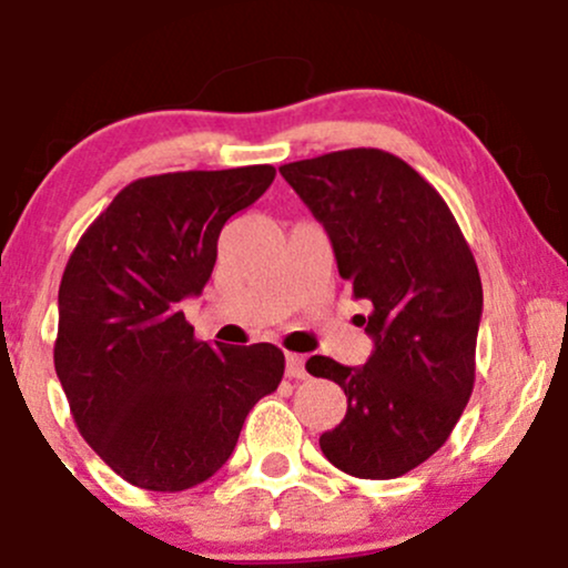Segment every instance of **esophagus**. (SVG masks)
Wrapping results in <instances>:
<instances>
[{
  "instance_id": "1",
  "label": "esophagus",
  "mask_w": 568,
  "mask_h": 568,
  "mask_svg": "<svg viewBox=\"0 0 568 568\" xmlns=\"http://www.w3.org/2000/svg\"><path fill=\"white\" fill-rule=\"evenodd\" d=\"M285 376H288V379H304L306 371L302 355H296V352H288V355H285Z\"/></svg>"
}]
</instances>
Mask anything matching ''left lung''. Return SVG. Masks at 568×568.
I'll return each mask as SVG.
<instances>
[{"mask_svg":"<svg viewBox=\"0 0 568 568\" xmlns=\"http://www.w3.org/2000/svg\"><path fill=\"white\" fill-rule=\"evenodd\" d=\"M280 173L328 232L338 275L374 306L366 366L306 361L347 395L321 448L355 478H400L448 440L473 395L478 264L446 200L395 154L344 149Z\"/></svg>","mask_w":568,"mask_h":568,"instance_id":"1","label":"left lung"}]
</instances>
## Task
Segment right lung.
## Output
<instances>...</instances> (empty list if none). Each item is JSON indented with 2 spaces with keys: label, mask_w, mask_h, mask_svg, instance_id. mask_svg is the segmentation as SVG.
Instances as JSON below:
<instances>
[{
  "label": "right lung",
  "mask_w": 568,
  "mask_h": 568,
  "mask_svg": "<svg viewBox=\"0 0 568 568\" xmlns=\"http://www.w3.org/2000/svg\"><path fill=\"white\" fill-rule=\"evenodd\" d=\"M275 181L272 165L146 175L82 234L58 288L55 374L82 438L128 484L184 491L237 446L285 371L275 344L197 342L219 234Z\"/></svg>",
  "instance_id": "right-lung-1"
}]
</instances>
